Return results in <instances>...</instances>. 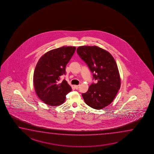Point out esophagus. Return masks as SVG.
<instances>
[{"label":"esophagus","mask_w":154,"mask_h":154,"mask_svg":"<svg viewBox=\"0 0 154 154\" xmlns=\"http://www.w3.org/2000/svg\"><path fill=\"white\" fill-rule=\"evenodd\" d=\"M79 87H80L79 85H75V86H74V88H75L76 89V90H78L79 88Z\"/></svg>","instance_id":"esophagus-1"}]
</instances>
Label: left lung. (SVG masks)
I'll return each instance as SVG.
<instances>
[{"mask_svg": "<svg viewBox=\"0 0 154 154\" xmlns=\"http://www.w3.org/2000/svg\"><path fill=\"white\" fill-rule=\"evenodd\" d=\"M77 53L86 62L96 84H92L82 94L86 104L95 109H102L114 100L120 88L121 79L116 61L108 51L97 46H82Z\"/></svg>", "mask_w": 154, "mask_h": 154, "instance_id": "obj_1", "label": "left lung"}]
</instances>
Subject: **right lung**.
Returning a JSON list of instances; mask_svg holds the SVG:
<instances>
[{"label": "right lung", "mask_w": 154, "mask_h": 154, "mask_svg": "<svg viewBox=\"0 0 154 154\" xmlns=\"http://www.w3.org/2000/svg\"><path fill=\"white\" fill-rule=\"evenodd\" d=\"M75 46H63L47 52L36 64L33 75L34 89L43 102L50 106H60L72 88L60 76L66 74V66L75 51Z\"/></svg>", "instance_id": "obj_1"}]
</instances>
